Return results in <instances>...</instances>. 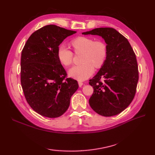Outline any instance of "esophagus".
Returning <instances> with one entry per match:
<instances>
[{"instance_id": "esophagus-1", "label": "esophagus", "mask_w": 155, "mask_h": 155, "mask_svg": "<svg viewBox=\"0 0 155 155\" xmlns=\"http://www.w3.org/2000/svg\"><path fill=\"white\" fill-rule=\"evenodd\" d=\"M83 82H82V81H78V85H79L80 87H81L82 86H83Z\"/></svg>"}]
</instances>
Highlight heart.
<instances>
[{
  "instance_id": "1",
  "label": "heart",
  "mask_w": 155,
  "mask_h": 155,
  "mask_svg": "<svg viewBox=\"0 0 155 155\" xmlns=\"http://www.w3.org/2000/svg\"><path fill=\"white\" fill-rule=\"evenodd\" d=\"M76 53H83V64L72 67L68 71L70 77L79 81H84L94 73V68H101L104 63L108 53L107 46L101 40L94 41L93 38L79 37L71 42ZM73 52L67 46L61 45L57 51V57L61 63L69 66L72 63Z\"/></svg>"
}]
</instances>
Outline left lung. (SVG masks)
Segmentation results:
<instances>
[{
    "instance_id": "1",
    "label": "left lung",
    "mask_w": 155,
    "mask_h": 155,
    "mask_svg": "<svg viewBox=\"0 0 155 155\" xmlns=\"http://www.w3.org/2000/svg\"><path fill=\"white\" fill-rule=\"evenodd\" d=\"M82 34L101 36L107 45L104 63L89 80L94 88L89 104L101 116H114L127 108L135 95L139 81L135 53L127 39L114 28H97Z\"/></svg>"
}]
</instances>
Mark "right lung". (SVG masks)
<instances>
[{
	"mask_svg": "<svg viewBox=\"0 0 155 155\" xmlns=\"http://www.w3.org/2000/svg\"><path fill=\"white\" fill-rule=\"evenodd\" d=\"M76 33L49 25L36 31L23 48L21 83L27 103L35 112L48 118L63 114L71 98L78 88L77 81L67 74L57 57L58 46Z\"/></svg>",
	"mask_w": 155,
	"mask_h": 155,
	"instance_id": "obj_1",
	"label": "right lung"
}]
</instances>
